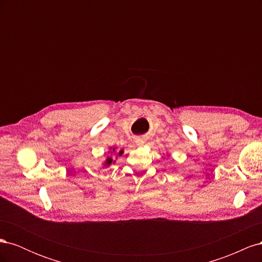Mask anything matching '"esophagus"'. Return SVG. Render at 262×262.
Wrapping results in <instances>:
<instances>
[{
  "instance_id": "1",
  "label": "esophagus",
  "mask_w": 262,
  "mask_h": 262,
  "mask_svg": "<svg viewBox=\"0 0 262 262\" xmlns=\"http://www.w3.org/2000/svg\"><path fill=\"white\" fill-rule=\"evenodd\" d=\"M136 143H137L139 146H142V145L144 144V140H143V139H141V138H139V139H137Z\"/></svg>"
}]
</instances>
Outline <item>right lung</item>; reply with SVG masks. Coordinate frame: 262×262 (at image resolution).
<instances>
[{"label":"right lung","instance_id":"obj_1","mask_svg":"<svg viewBox=\"0 0 262 262\" xmlns=\"http://www.w3.org/2000/svg\"><path fill=\"white\" fill-rule=\"evenodd\" d=\"M109 152H110V156H108L107 158H106V161L104 162V167H109L110 165L112 164H114V163H116V161H114V158H113V156H112V154H114V156L115 155H117V150H116V148L115 147H110L109 148ZM123 154V149H120L118 152V155L119 156H121Z\"/></svg>","mask_w":262,"mask_h":262}]
</instances>
